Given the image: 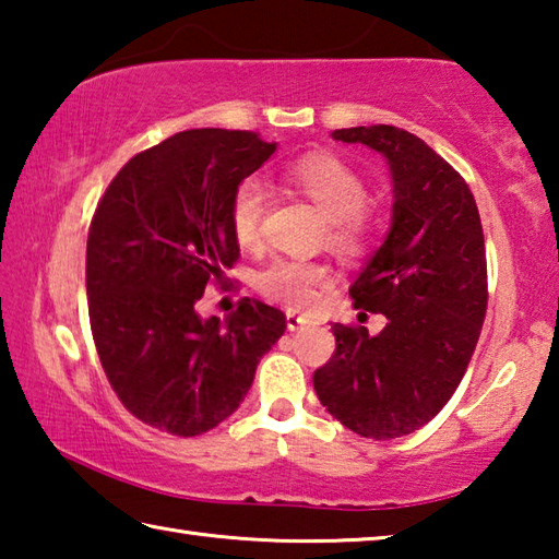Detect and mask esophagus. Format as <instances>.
Here are the masks:
<instances>
[{
  "instance_id": "obj_1",
  "label": "esophagus",
  "mask_w": 559,
  "mask_h": 559,
  "mask_svg": "<svg viewBox=\"0 0 559 559\" xmlns=\"http://www.w3.org/2000/svg\"><path fill=\"white\" fill-rule=\"evenodd\" d=\"M306 323H308V320L302 318V316H298L296 310H288V313H286V325H288V330H300Z\"/></svg>"
}]
</instances>
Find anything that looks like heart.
<instances>
[{
	"mask_svg": "<svg viewBox=\"0 0 559 559\" xmlns=\"http://www.w3.org/2000/svg\"><path fill=\"white\" fill-rule=\"evenodd\" d=\"M286 179L325 216L328 239L335 249L353 253L362 246L367 236L362 212L367 189L353 167L330 155H310L293 165ZM263 212H266V187L257 177L243 179L236 187L229 210L231 231L241 246L259 243ZM325 283L328 266L300 259H278L257 276V288L263 296L293 308L310 306Z\"/></svg>",
	"mask_w": 559,
	"mask_h": 559,
	"instance_id": "b5f03b06",
	"label": "heart"
}]
</instances>
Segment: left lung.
Wrapping results in <instances>:
<instances>
[{
    "label": "left lung",
    "mask_w": 559,
    "mask_h": 559,
    "mask_svg": "<svg viewBox=\"0 0 559 559\" xmlns=\"http://www.w3.org/2000/svg\"><path fill=\"white\" fill-rule=\"evenodd\" d=\"M333 140L367 145L390 167V231L349 286L355 308L386 325L370 335L335 323V355L313 386L347 429L394 439L431 421L471 362L488 306L484 229L468 185L421 138L359 126Z\"/></svg>",
    "instance_id": "left-lung-1"
}]
</instances>
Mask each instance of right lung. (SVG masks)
Listing matches in <instances>:
<instances>
[{
	"instance_id": "add662e5",
	"label": "right lung",
	"mask_w": 559,
	"mask_h": 559,
	"mask_svg": "<svg viewBox=\"0 0 559 559\" xmlns=\"http://www.w3.org/2000/svg\"><path fill=\"white\" fill-rule=\"evenodd\" d=\"M273 153L257 132H177L132 157L93 214L86 290L100 365L122 406L159 431L222 424L286 333V316L251 298L226 320L197 313L206 283L239 259L236 187Z\"/></svg>"
}]
</instances>
